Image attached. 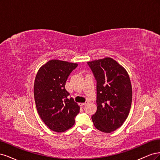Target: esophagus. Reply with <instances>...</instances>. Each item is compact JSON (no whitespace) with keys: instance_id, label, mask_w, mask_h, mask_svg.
<instances>
[{"instance_id":"1","label":"esophagus","mask_w":160,"mask_h":160,"mask_svg":"<svg viewBox=\"0 0 160 160\" xmlns=\"http://www.w3.org/2000/svg\"><path fill=\"white\" fill-rule=\"evenodd\" d=\"M88 102H84V103H80V105L81 106H84V105H86V104H88Z\"/></svg>"}]
</instances>
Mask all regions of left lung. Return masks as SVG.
<instances>
[{
  "label": "left lung",
  "instance_id": "1",
  "mask_svg": "<svg viewBox=\"0 0 160 160\" xmlns=\"http://www.w3.org/2000/svg\"><path fill=\"white\" fill-rule=\"evenodd\" d=\"M96 80L97 111L92 116L98 130L110 133L122 126L128 116L132 88L126 69L107 57L88 62Z\"/></svg>",
  "mask_w": 160,
  "mask_h": 160
}]
</instances>
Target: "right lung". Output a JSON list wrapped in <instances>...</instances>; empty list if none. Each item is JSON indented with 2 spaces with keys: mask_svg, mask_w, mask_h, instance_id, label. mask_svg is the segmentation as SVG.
<instances>
[{
  "mask_svg": "<svg viewBox=\"0 0 160 160\" xmlns=\"http://www.w3.org/2000/svg\"><path fill=\"white\" fill-rule=\"evenodd\" d=\"M78 64L51 60L40 67L36 76L34 96L41 119L51 130L63 132L72 127L80 106L65 88L66 82Z\"/></svg>",
  "mask_w": 160,
  "mask_h": 160,
  "instance_id": "add662e5",
  "label": "right lung"
}]
</instances>
